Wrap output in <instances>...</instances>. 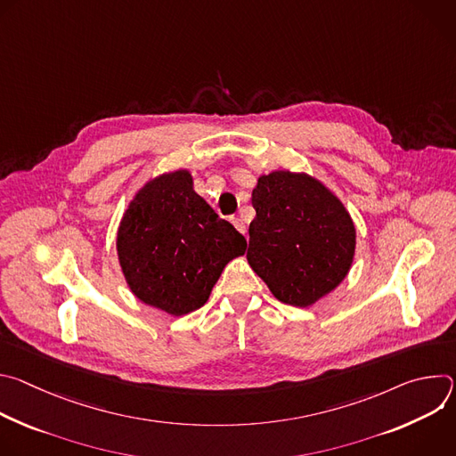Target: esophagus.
<instances>
[{
  "mask_svg": "<svg viewBox=\"0 0 456 456\" xmlns=\"http://www.w3.org/2000/svg\"><path fill=\"white\" fill-rule=\"evenodd\" d=\"M232 224H234V227H236L241 234L247 232V225H245V222H243L241 218H232Z\"/></svg>",
  "mask_w": 456,
  "mask_h": 456,
  "instance_id": "1",
  "label": "esophagus"
}]
</instances>
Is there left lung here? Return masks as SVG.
<instances>
[{
  "mask_svg": "<svg viewBox=\"0 0 456 456\" xmlns=\"http://www.w3.org/2000/svg\"><path fill=\"white\" fill-rule=\"evenodd\" d=\"M252 208L247 259L278 301L312 306L348 276L355 225L321 180L289 169L257 176Z\"/></svg>",
  "mask_w": 456,
  "mask_h": 456,
  "instance_id": "1",
  "label": "left lung"
}]
</instances>
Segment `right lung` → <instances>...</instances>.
<instances>
[{
    "mask_svg": "<svg viewBox=\"0 0 456 456\" xmlns=\"http://www.w3.org/2000/svg\"><path fill=\"white\" fill-rule=\"evenodd\" d=\"M245 248V238L192 189L187 169L150 178L117 229L129 290L176 317L204 306L225 265Z\"/></svg>",
    "mask_w": 456,
    "mask_h": 456,
    "instance_id": "obj_1",
    "label": "right lung"
}]
</instances>
